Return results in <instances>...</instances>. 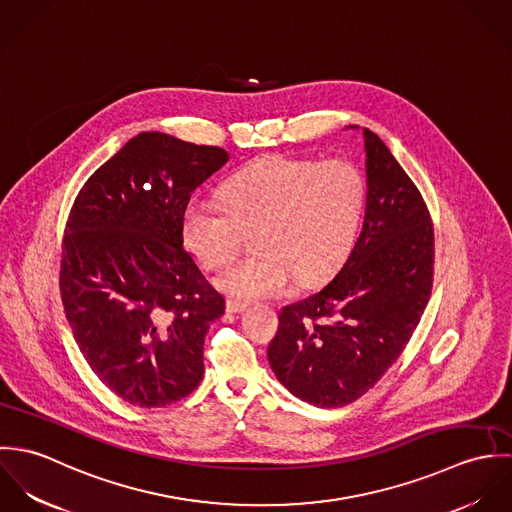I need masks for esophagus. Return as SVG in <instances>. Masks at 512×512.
<instances>
[{"instance_id": "34e87169", "label": "esophagus", "mask_w": 512, "mask_h": 512, "mask_svg": "<svg viewBox=\"0 0 512 512\" xmlns=\"http://www.w3.org/2000/svg\"><path fill=\"white\" fill-rule=\"evenodd\" d=\"M248 307L246 301H238V299H226V311L228 313H242Z\"/></svg>"}]
</instances>
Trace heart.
Instances as JSON below:
<instances>
[{"label":"heart","mask_w":512,"mask_h":512,"mask_svg":"<svg viewBox=\"0 0 512 512\" xmlns=\"http://www.w3.org/2000/svg\"><path fill=\"white\" fill-rule=\"evenodd\" d=\"M220 199L187 203V246L205 268H219L240 250L242 230H256L258 252L222 270L215 284L242 299L270 297L293 280L321 284L343 266L365 217L366 179L347 159L272 155L232 175Z\"/></svg>","instance_id":"obj_1"}]
</instances>
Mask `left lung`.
<instances>
[{"label":"left lung","instance_id":"left-lung-1","mask_svg":"<svg viewBox=\"0 0 512 512\" xmlns=\"http://www.w3.org/2000/svg\"><path fill=\"white\" fill-rule=\"evenodd\" d=\"M363 230L343 268L319 292L280 311L268 347L276 378L303 402L339 408L396 363L434 284L430 211L384 142L363 130Z\"/></svg>","mask_w":512,"mask_h":512}]
</instances>
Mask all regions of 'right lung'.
Here are the masks:
<instances>
[{"label":"right lung","instance_id":"right-lung-1","mask_svg":"<svg viewBox=\"0 0 512 512\" xmlns=\"http://www.w3.org/2000/svg\"><path fill=\"white\" fill-rule=\"evenodd\" d=\"M226 161L222 147L142 132L74 199L65 313L86 363L132 406L163 408L203 380L205 335L224 299L183 246V211Z\"/></svg>","mask_w":512,"mask_h":512}]
</instances>
